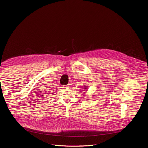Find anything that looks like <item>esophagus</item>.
<instances>
[{
  "instance_id": "obj_1",
  "label": "esophagus",
  "mask_w": 148,
  "mask_h": 148,
  "mask_svg": "<svg viewBox=\"0 0 148 148\" xmlns=\"http://www.w3.org/2000/svg\"><path fill=\"white\" fill-rule=\"evenodd\" d=\"M70 85H66V86H64V88H68V87H69V86H70Z\"/></svg>"
}]
</instances>
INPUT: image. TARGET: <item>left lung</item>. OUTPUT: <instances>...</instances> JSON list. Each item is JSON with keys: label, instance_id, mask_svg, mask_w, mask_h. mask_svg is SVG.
<instances>
[{"label": "left lung", "instance_id": "left-lung-1", "mask_svg": "<svg viewBox=\"0 0 148 148\" xmlns=\"http://www.w3.org/2000/svg\"><path fill=\"white\" fill-rule=\"evenodd\" d=\"M82 89H83V91H85V92H86V91H88V86H85V85H84V86H83V88H82Z\"/></svg>", "mask_w": 148, "mask_h": 148}]
</instances>
